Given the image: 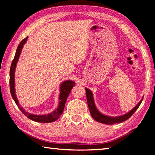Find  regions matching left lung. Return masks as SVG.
<instances>
[{"mask_svg":"<svg viewBox=\"0 0 155 155\" xmlns=\"http://www.w3.org/2000/svg\"><path fill=\"white\" fill-rule=\"evenodd\" d=\"M85 90H86V96H87V104H88L89 109H90L91 117H92L96 121L103 123V124H116V123H121L129 118V117H130L131 115L135 112L136 110L138 109V107H140L143 98H142V99L140 101V103H139L137 105L134 107V108L131 110V111L128 112L127 114L118 117H110L101 114V113L97 109L95 105V103H94L92 92H91V90H90L87 88H85Z\"/></svg>","mask_w":155,"mask_h":155,"instance_id":"left-lung-1","label":"left lung"}]
</instances>
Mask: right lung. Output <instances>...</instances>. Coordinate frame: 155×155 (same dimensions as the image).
<instances>
[{
    "instance_id": "right-lung-1",
    "label": "right lung",
    "mask_w": 155,
    "mask_h": 155,
    "mask_svg": "<svg viewBox=\"0 0 155 155\" xmlns=\"http://www.w3.org/2000/svg\"><path fill=\"white\" fill-rule=\"evenodd\" d=\"M28 39V37L25 38L24 40H22L20 41L19 45H18L16 52H15V54L14 59H13L11 68H10V72H9V86H10V91H11V94L12 96L13 99L14 100L15 104H17L18 108L20 109L21 111L22 112V114L25 115H26L28 118L33 120V121L38 122H42V123H49L52 122L57 120L59 118L60 115L62 114L63 111H64V107L65 102L68 98V96L71 91V90L72 87H74L75 85V83L72 81H65L64 83H62L60 85V94H59V103L58 107L54 110V111L47 115H34L31 114L25 111V110L21 107L17 99V97L15 96V83H14V73H15V66H16L17 62L19 59L20 52L22 51V49L23 48V46L27 41Z\"/></svg>"
}]
</instances>
